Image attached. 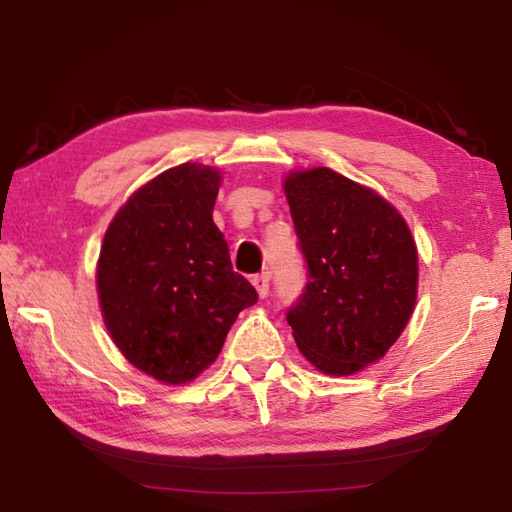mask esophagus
Returning a JSON list of instances; mask_svg holds the SVG:
<instances>
[{"label":"esophagus","mask_w":512,"mask_h":512,"mask_svg":"<svg viewBox=\"0 0 512 512\" xmlns=\"http://www.w3.org/2000/svg\"><path fill=\"white\" fill-rule=\"evenodd\" d=\"M252 285L256 287L260 298H267V294H269V274H267V271H263V274L254 276V278H252Z\"/></svg>","instance_id":"esophagus-1"}]
</instances>
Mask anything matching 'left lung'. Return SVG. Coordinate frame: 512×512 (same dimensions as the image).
I'll return each instance as SVG.
<instances>
[{
	"instance_id": "obj_1",
	"label": "left lung",
	"mask_w": 512,
	"mask_h": 512,
	"mask_svg": "<svg viewBox=\"0 0 512 512\" xmlns=\"http://www.w3.org/2000/svg\"><path fill=\"white\" fill-rule=\"evenodd\" d=\"M283 190L309 283L287 311L294 340L327 375L384 358L417 298V247L402 214L329 168L285 176Z\"/></svg>"
}]
</instances>
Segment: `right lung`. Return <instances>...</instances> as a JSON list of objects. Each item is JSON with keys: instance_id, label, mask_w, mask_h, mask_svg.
Returning <instances> with one entry per match:
<instances>
[{"instance_id": "add662e5", "label": "right lung", "mask_w": 512, "mask_h": 512, "mask_svg": "<svg viewBox=\"0 0 512 512\" xmlns=\"http://www.w3.org/2000/svg\"><path fill=\"white\" fill-rule=\"evenodd\" d=\"M218 187L221 172L210 165H176L139 187L103 236V322L125 360L165 384L198 378L258 300L214 225Z\"/></svg>"}]
</instances>
